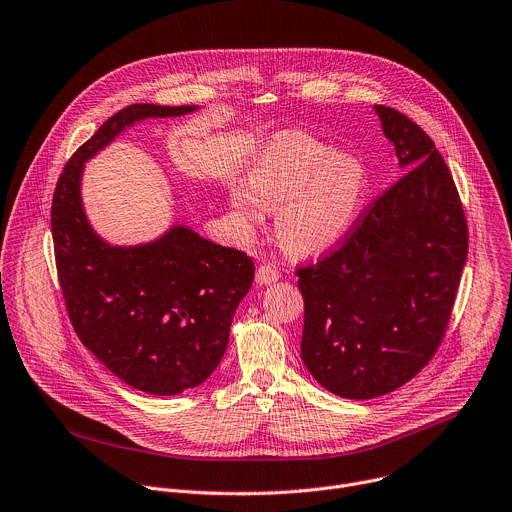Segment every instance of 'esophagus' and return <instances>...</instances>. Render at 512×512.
I'll return each instance as SVG.
<instances>
[{"label": "esophagus", "mask_w": 512, "mask_h": 512, "mask_svg": "<svg viewBox=\"0 0 512 512\" xmlns=\"http://www.w3.org/2000/svg\"><path fill=\"white\" fill-rule=\"evenodd\" d=\"M279 277H281V273L275 267H271V265H261L257 269V275H255L259 285H271V283L279 281Z\"/></svg>", "instance_id": "34e87169"}]
</instances>
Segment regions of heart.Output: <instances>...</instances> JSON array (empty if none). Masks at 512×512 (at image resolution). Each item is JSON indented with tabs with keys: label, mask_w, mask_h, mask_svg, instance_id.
<instances>
[{
	"label": "heart",
	"mask_w": 512,
	"mask_h": 512,
	"mask_svg": "<svg viewBox=\"0 0 512 512\" xmlns=\"http://www.w3.org/2000/svg\"><path fill=\"white\" fill-rule=\"evenodd\" d=\"M247 181L229 187L239 227L253 233L277 211L275 235L293 255H315L342 243L356 227L370 189L364 160L301 130H285L265 142L249 166Z\"/></svg>",
	"instance_id": "obj_1"
}]
</instances>
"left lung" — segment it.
I'll return each instance as SVG.
<instances>
[{
	"label": "left lung",
	"instance_id": "1",
	"mask_svg": "<svg viewBox=\"0 0 512 512\" xmlns=\"http://www.w3.org/2000/svg\"><path fill=\"white\" fill-rule=\"evenodd\" d=\"M374 110L406 175L342 249L297 271L301 360L317 384L348 400L394 392L428 364L468 251L462 205L434 142L398 110Z\"/></svg>",
	"mask_w": 512,
	"mask_h": 512
}]
</instances>
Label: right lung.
Masks as SVG:
<instances>
[{
  "mask_svg": "<svg viewBox=\"0 0 512 512\" xmlns=\"http://www.w3.org/2000/svg\"><path fill=\"white\" fill-rule=\"evenodd\" d=\"M197 110L122 108L74 152L52 201L56 267L78 337L114 376L154 396H177L215 372L255 265L187 225L138 245L106 241L84 211L82 175L84 164L132 124Z\"/></svg>",
  "mask_w": 512,
  "mask_h": 512,
  "instance_id": "obj_1",
  "label": "right lung"
}]
</instances>
